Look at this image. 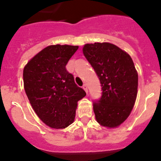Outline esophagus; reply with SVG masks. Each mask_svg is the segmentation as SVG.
I'll return each mask as SVG.
<instances>
[{
  "instance_id": "obj_1",
  "label": "esophagus",
  "mask_w": 161,
  "mask_h": 161,
  "mask_svg": "<svg viewBox=\"0 0 161 161\" xmlns=\"http://www.w3.org/2000/svg\"><path fill=\"white\" fill-rule=\"evenodd\" d=\"M82 89L85 90V92H86V93H88V87L86 85H83V86H82Z\"/></svg>"
}]
</instances>
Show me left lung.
Returning a JSON list of instances; mask_svg holds the SVG:
<instances>
[{
	"label": "left lung",
	"mask_w": 161,
	"mask_h": 161,
	"mask_svg": "<svg viewBox=\"0 0 161 161\" xmlns=\"http://www.w3.org/2000/svg\"><path fill=\"white\" fill-rule=\"evenodd\" d=\"M82 51L102 86V97L93 102L96 121L107 128L118 127L129 116L137 98L138 75L133 60L109 43H87Z\"/></svg>",
	"instance_id": "1"
}]
</instances>
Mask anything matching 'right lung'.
<instances>
[{"mask_svg": "<svg viewBox=\"0 0 161 161\" xmlns=\"http://www.w3.org/2000/svg\"><path fill=\"white\" fill-rule=\"evenodd\" d=\"M78 48V46H49L24 69V89L31 106L40 120L52 128L61 129L71 125L78 101L86 95L66 69Z\"/></svg>", "mask_w": 161, "mask_h": 161, "instance_id": "obj_1", "label": "right lung"}]
</instances>
